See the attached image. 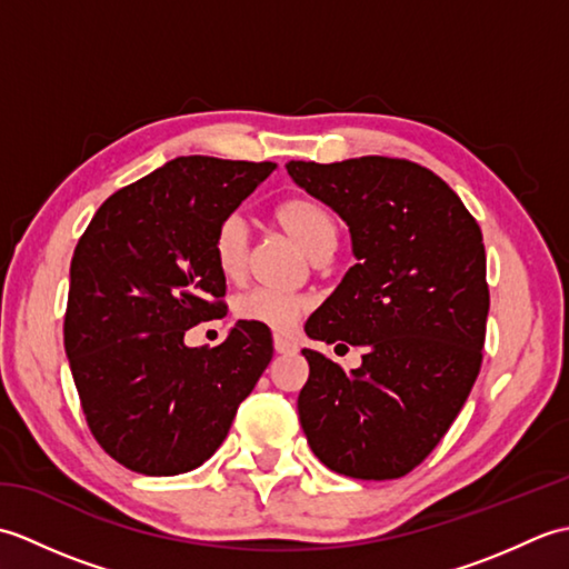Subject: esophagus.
<instances>
[{
	"label": "esophagus",
	"instance_id": "obj_1",
	"mask_svg": "<svg viewBox=\"0 0 569 569\" xmlns=\"http://www.w3.org/2000/svg\"><path fill=\"white\" fill-rule=\"evenodd\" d=\"M273 349H276L278 355H293L296 352V345L291 340H286V337L276 335L273 337Z\"/></svg>",
	"mask_w": 569,
	"mask_h": 569
}]
</instances>
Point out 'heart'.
<instances>
[{"label":"heart","instance_id":"heart-1","mask_svg":"<svg viewBox=\"0 0 569 569\" xmlns=\"http://www.w3.org/2000/svg\"><path fill=\"white\" fill-rule=\"evenodd\" d=\"M273 217L276 222L281 224L283 232L291 237L310 259H316L318 253L337 247L340 227H337L335 214L316 198H288L273 210ZM247 249V227L237 214L227 217V220L217 224L212 234V257L217 269H220L224 278H239L244 273ZM303 298L271 291V288H251V291L237 296L234 300V316L239 320L261 325V328H269L273 332L291 330L296 320L303 316Z\"/></svg>","mask_w":569,"mask_h":569}]
</instances>
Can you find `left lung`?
Segmentation results:
<instances>
[{
    "mask_svg": "<svg viewBox=\"0 0 569 569\" xmlns=\"http://www.w3.org/2000/svg\"><path fill=\"white\" fill-rule=\"evenodd\" d=\"M286 171L342 217L357 259L306 335L365 349L352 371L303 349L300 426L337 475L398 479L435 450L479 373L489 316L481 229L442 178L403 159L291 161Z\"/></svg>",
    "mask_w": 569,
    "mask_h": 569,
    "instance_id": "1",
    "label": "left lung"
}]
</instances>
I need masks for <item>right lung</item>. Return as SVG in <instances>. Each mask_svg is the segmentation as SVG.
Returning <instances> with one entry per match:
<instances>
[{
	"label": "right lung",
	"mask_w": 569,
	"mask_h": 569,
	"mask_svg": "<svg viewBox=\"0 0 569 569\" xmlns=\"http://www.w3.org/2000/svg\"><path fill=\"white\" fill-rule=\"evenodd\" d=\"M276 163L180 156L102 202L70 263L66 355L102 450L147 477L200 467L273 357L239 320L217 347L186 332L224 316L217 224Z\"/></svg>",
	"instance_id": "add662e5"
}]
</instances>
